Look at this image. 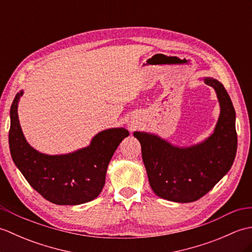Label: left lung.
<instances>
[{
	"label": "left lung",
	"mask_w": 252,
	"mask_h": 252,
	"mask_svg": "<svg viewBox=\"0 0 252 252\" xmlns=\"http://www.w3.org/2000/svg\"><path fill=\"white\" fill-rule=\"evenodd\" d=\"M216 90L221 111L212 134L190 147H176L157 135L134 132L141 143L142 157L152 189L174 202L196 201L225 175L237 151L235 109L221 82L203 79Z\"/></svg>",
	"instance_id": "1"
}]
</instances>
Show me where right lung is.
I'll use <instances>...</instances> for the list:
<instances>
[{
  "mask_svg": "<svg viewBox=\"0 0 252 252\" xmlns=\"http://www.w3.org/2000/svg\"><path fill=\"white\" fill-rule=\"evenodd\" d=\"M15 96L10 107L9 149L13 161L28 183L56 205H81L95 199L105 185L107 168L117 147L129 136L123 127H114L96 134L88 147L66 155H45L26 141L18 119Z\"/></svg>",
  "mask_w": 252,
  "mask_h": 252,
  "instance_id": "right-lung-1",
  "label": "right lung"
}]
</instances>
